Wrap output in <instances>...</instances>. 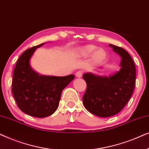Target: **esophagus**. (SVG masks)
Instances as JSON below:
<instances>
[{
    "label": "esophagus",
    "mask_w": 149,
    "mask_h": 149,
    "mask_svg": "<svg viewBox=\"0 0 149 149\" xmlns=\"http://www.w3.org/2000/svg\"><path fill=\"white\" fill-rule=\"evenodd\" d=\"M75 75H76V77H78V78H80V77H82V75H83V71H81V70L77 71V72H76V74H75Z\"/></svg>",
    "instance_id": "esophagus-1"
}]
</instances>
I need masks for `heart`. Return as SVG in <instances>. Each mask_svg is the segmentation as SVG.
I'll return each instance as SVG.
<instances>
[{
	"mask_svg": "<svg viewBox=\"0 0 149 149\" xmlns=\"http://www.w3.org/2000/svg\"><path fill=\"white\" fill-rule=\"evenodd\" d=\"M77 54L83 57H87L92 55L93 60L95 62L102 61L106 57V52L102 49H97V47L93 45L82 47L77 50Z\"/></svg>",
	"mask_w": 149,
	"mask_h": 149,
	"instance_id": "heart-1",
	"label": "heart"
}]
</instances>
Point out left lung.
<instances>
[{
	"mask_svg": "<svg viewBox=\"0 0 149 149\" xmlns=\"http://www.w3.org/2000/svg\"><path fill=\"white\" fill-rule=\"evenodd\" d=\"M121 58V68L109 77L85 73L83 78L87 89L83 97L85 109L100 117H109L119 113L133 93L136 83V66L124 49L109 44Z\"/></svg>",
	"mask_w": 149,
	"mask_h": 149,
	"instance_id": "obj_1",
	"label": "left lung"
}]
</instances>
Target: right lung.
I'll return each mask as SVG.
<instances>
[{
    "instance_id": "obj_1",
    "label": "right lung",
    "mask_w": 149,
    "mask_h": 149,
    "mask_svg": "<svg viewBox=\"0 0 149 149\" xmlns=\"http://www.w3.org/2000/svg\"><path fill=\"white\" fill-rule=\"evenodd\" d=\"M44 44L32 47L21 55L14 68L12 81V93L19 109L27 115L38 118L55 113L63 89L74 78V74L40 75L32 69L30 58L36 49Z\"/></svg>"
}]
</instances>
